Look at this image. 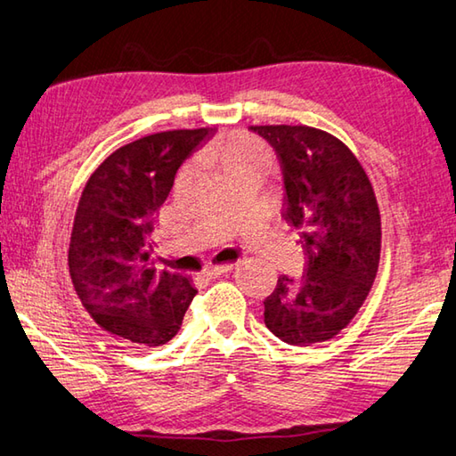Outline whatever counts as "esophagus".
I'll use <instances>...</instances> for the list:
<instances>
[{"mask_svg":"<svg viewBox=\"0 0 456 456\" xmlns=\"http://www.w3.org/2000/svg\"><path fill=\"white\" fill-rule=\"evenodd\" d=\"M231 269H233V265L231 263H223V265H207L205 267V273L209 277H219V275H225V273H229Z\"/></svg>","mask_w":456,"mask_h":456,"instance_id":"esophagus-1","label":"esophagus"}]
</instances>
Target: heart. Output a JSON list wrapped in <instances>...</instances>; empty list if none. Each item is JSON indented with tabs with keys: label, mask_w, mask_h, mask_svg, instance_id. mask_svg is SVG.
<instances>
[{
	"label": "heart",
	"mask_w": 456,
	"mask_h": 456,
	"mask_svg": "<svg viewBox=\"0 0 456 456\" xmlns=\"http://www.w3.org/2000/svg\"><path fill=\"white\" fill-rule=\"evenodd\" d=\"M203 161L211 163L223 179L243 171L265 173L269 165V153L259 139L245 134H233L215 139L203 149Z\"/></svg>",
	"instance_id": "b5f03b06"
}]
</instances>
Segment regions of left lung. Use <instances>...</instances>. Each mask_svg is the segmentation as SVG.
I'll list each match as a JSON object with an SVG mask.
<instances>
[{"mask_svg":"<svg viewBox=\"0 0 456 456\" xmlns=\"http://www.w3.org/2000/svg\"><path fill=\"white\" fill-rule=\"evenodd\" d=\"M283 167V219L307 256L301 279L281 275L265 299V325L295 346L322 343L349 325L375 283L380 215L357 157L309 126H251Z\"/></svg>","mask_w":456,"mask_h":456,"instance_id":"1","label":"left lung"}]
</instances>
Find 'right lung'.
<instances>
[{
  "instance_id": "add662e5",
  "label": "right lung",
  "mask_w": 456,
  "mask_h": 456,
  "mask_svg": "<svg viewBox=\"0 0 456 456\" xmlns=\"http://www.w3.org/2000/svg\"><path fill=\"white\" fill-rule=\"evenodd\" d=\"M213 127L161 131L113 151L91 173L69 241V275L99 327L129 343L161 346L183 322L197 289L151 267L157 209L175 173Z\"/></svg>"
}]
</instances>
